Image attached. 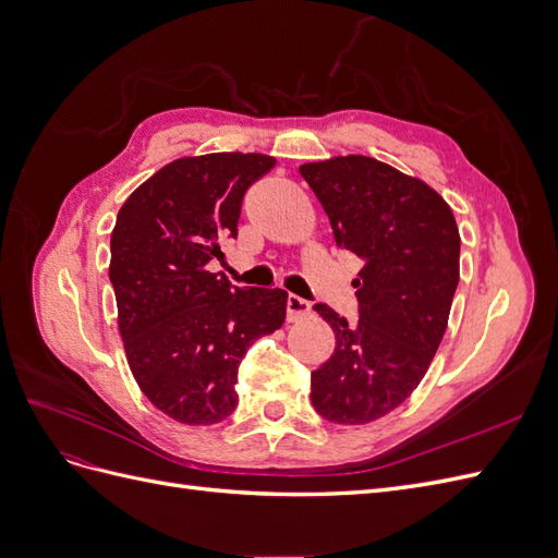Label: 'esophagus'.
<instances>
[{"instance_id":"1","label":"esophagus","mask_w":558,"mask_h":558,"mask_svg":"<svg viewBox=\"0 0 558 558\" xmlns=\"http://www.w3.org/2000/svg\"><path fill=\"white\" fill-rule=\"evenodd\" d=\"M310 310H312V305L305 298L293 295V293L286 298V316H289V320H298L302 316H307Z\"/></svg>"}]
</instances>
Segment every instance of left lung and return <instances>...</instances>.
<instances>
[{
    "instance_id": "obj_1",
    "label": "left lung",
    "mask_w": 558,
    "mask_h": 558,
    "mask_svg": "<svg viewBox=\"0 0 558 558\" xmlns=\"http://www.w3.org/2000/svg\"><path fill=\"white\" fill-rule=\"evenodd\" d=\"M300 174L337 246L363 258L359 320L314 305L335 351L312 373V404L332 424H369L410 398L442 342L459 286V226L428 183L375 158L337 156Z\"/></svg>"
}]
</instances>
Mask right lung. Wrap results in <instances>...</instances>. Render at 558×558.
<instances>
[{
    "instance_id": "add662e5",
    "label": "right lung",
    "mask_w": 558,
    "mask_h": 558,
    "mask_svg": "<svg viewBox=\"0 0 558 558\" xmlns=\"http://www.w3.org/2000/svg\"><path fill=\"white\" fill-rule=\"evenodd\" d=\"M263 154L165 165L116 216L109 279L128 363L144 396L179 424L211 426L238 408V367L281 328V289H240L209 272L238 238L242 199L275 167Z\"/></svg>"
}]
</instances>
